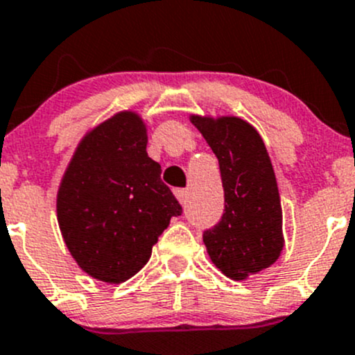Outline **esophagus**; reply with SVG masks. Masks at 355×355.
<instances>
[{
    "mask_svg": "<svg viewBox=\"0 0 355 355\" xmlns=\"http://www.w3.org/2000/svg\"><path fill=\"white\" fill-rule=\"evenodd\" d=\"M174 196L179 200V203H184L186 198H188V189H181V188L174 189Z\"/></svg>",
    "mask_w": 355,
    "mask_h": 355,
    "instance_id": "esophagus-1",
    "label": "esophagus"
}]
</instances>
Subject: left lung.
<instances>
[{
	"instance_id": "8db88e82",
	"label": "left lung",
	"mask_w": 355,
	"mask_h": 355,
	"mask_svg": "<svg viewBox=\"0 0 355 355\" xmlns=\"http://www.w3.org/2000/svg\"><path fill=\"white\" fill-rule=\"evenodd\" d=\"M220 166L225 211L203 243L232 280L268 268L284 250L282 205L272 160L257 128L237 116L189 114Z\"/></svg>"
}]
</instances>
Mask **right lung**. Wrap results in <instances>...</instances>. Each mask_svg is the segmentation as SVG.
I'll use <instances>...</instances> for the list:
<instances>
[{"label":"right lung","mask_w":355,"mask_h":355,"mask_svg":"<svg viewBox=\"0 0 355 355\" xmlns=\"http://www.w3.org/2000/svg\"><path fill=\"white\" fill-rule=\"evenodd\" d=\"M147 141L137 111L116 112L83 135L58 188V224L69 254L104 284L137 275L171 217L181 215Z\"/></svg>","instance_id":"1"}]
</instances>
